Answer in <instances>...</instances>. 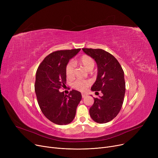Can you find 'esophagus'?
Returning <instances> with one entry per match:
<instances>
[{"label":"esophagus","mask_w":158,"mask_h":158,"mask_svg":"<svg viewBox=\"0 0 158 158\" xmlns=\"http://www.w3.org/2000/svg\"><path fill=\"white\" fill-rule=\"evenodd\" d=\"M86 96H87V94H82V98H85Z\"/></svg>","instance_id":"obj_1"}]
</instances>
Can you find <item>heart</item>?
<instances>
[{
  "label": "heart",
  "mask_w": 158,
  "mask_h": 158,
  "mask_svg": "<svg viewBox=\"0 0 158 158\" xmlns=\"http://www.w3.org/2000/svg\"><path fill=\"white\" fill-rule=\"evenodd\" d=\"M79 63L88 70H92L94 69L95 62L92 57L87 55L82 56L79 59ZM65 73L68 77H72L74 75V63L73 61H70L66 65ZM90 82L88 81L77 79L72 83V87L81 92H83L89 85Z\"/></svg>",
  "instance_id": "1"
}]
</instances>
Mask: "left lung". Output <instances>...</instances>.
<instances>
[{
  "label": "left lung",
  "instance_id": "1",
  "mask_svg": "<svg viewBox=\"0 0 158 158\" xmlns=\"http://www.w3.org/2000/svg\"><path fill=\"white\" fill-rule=\"evenodd\" d=\"M97 64V77L91 88L93 92L101 91L103 94L94 98L89 109L94 121L105 123L112 120L120 112L126 92L124 72L121 65L110 53L101 48H82Z\"/></svg>",
  "mask_w": 158,
  "mask_h": 158
}]
</instances>
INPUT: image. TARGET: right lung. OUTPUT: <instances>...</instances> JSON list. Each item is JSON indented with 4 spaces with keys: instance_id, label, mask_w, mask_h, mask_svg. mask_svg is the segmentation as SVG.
<instances>
[{
    "instance_id": "obj_1",
    "label": "right lung",
    "mask_w": 158,
    "mask_h": 158,
    "mask_svg": "<svg viewBox=\"0 0 158 158\" xmlns=\"http://www.w3.org/2000/svg\"><path fill=\"white\" fill-rule=\"evenodd\" d=\"M80 51L65 50L50 54L36 71L35 89L38 103L46 118L57 125L73 121L81 101V94L77 90H72L68 95L59 91L66 84V65Z\"/></svg>"
}]
</instances>
